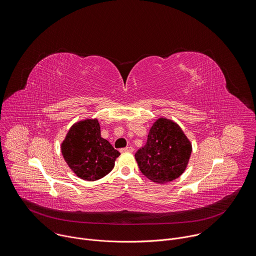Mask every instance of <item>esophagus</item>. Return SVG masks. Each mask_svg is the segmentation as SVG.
<instances>
[{"label": "esophagus", "mask_w": 256, "mask_h": 256, "mask_svg": "<svg viewBox=\"0 0 256 256\" xmlns=\"http://www.w3.org/2000/svg\"><path fill=\"white\" fill-rule=\"evenodd\" d=\"M133 147H131V146H129V147H125V148H122V149H120V151L123 153V152H133Z\"/></svg>", "instance_id": "1"}]
</instances>
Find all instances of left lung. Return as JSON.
Wrapping results in <instances>:
<instances>
[{
    "mask_svg": "<svg viewBox=\"0 0 256 256\" xmlns=\"http://www.w3.org/2000/svg\"><path fill=\"white\" fill-rule=\"evenodd\" d=\"M192 146L181 128L171 120L159 118L151 127L146 144L135 153L140 171L156 183H167L185 170Z\"/></svg>",
    "mask_w": 256,
    "mask_h": 256,
    "instance_id": "obj_1",
    "label": "left lung"
}]
</instances>
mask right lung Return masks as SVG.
I'll return each instance as SVG.
<instances>
[{"label":"right lung","instance_id":"obj_1","mask_svg":"<svg viewBox=\"0 0 256 256\" xmlns=\"http://www.w3.org/2000/svg\"><path fill=\"white\" fill-rule=\"evenodd\" d=\"M62 154L74 173L87 181L106 176L120 155L101 137L97 119H87L73 125L62 143Z\"/></svg>","mask_w":256,"mask_h":256}]
</instances>
